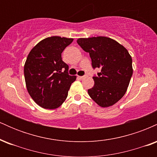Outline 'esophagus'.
<instances>
[{"label":"esophagus","instance_id":"1","mask_svg":"<svg viewBox=\"0 0 157 157\" xmlns=\"http://www.w3.org/2000/svg\"><path fill=\"white\" fill-rule=\"evenodd\" d=\"M78 77L80 79H83V78H85V77H86V76H85V75H84V76H78Z\"/></svg>","mask_w":157,"mask_h":157}]
</instances>
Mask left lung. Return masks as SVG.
Masks as SVG:
<instances>
[{"mask_svg": "<svg viewBox=\"0 0 157 157\" xmlns=\"http://www.w3.org/2000/svg\"><path fill=\"white\" fill-rule=\"evenodd\" d=\"M77 42L89 53L92 67L101 70L93 77L94 85L88 90L89 96L102 108L114 105L125 95L132 76L130 54L122 45L107 37L78 38Z\"/></svg>", "mask_w": 157, "mask_h": 157, "instance_id": "1", "label": "left lung"}]
</instances>
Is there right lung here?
<instances>
[{
    "label": "right lung",
    "instance_id": "add662e5",
    "mask_svg": "<svg viewBox=\"0 0 157 157\" xmlns=\"http://www.w3.org/2000/svg\"><path fill=\"white\" fill-rule=\"evenodd\" d=\"M73 40L59 36L46 37L28 55L24 65L27 91L44 109L60 107L67 98L71 83L76 80V76L68 74V66L61 57L63 51Z\"/></svg>",
    "mask_w": 157,
    "mask_h": 157
}]
</instances>
